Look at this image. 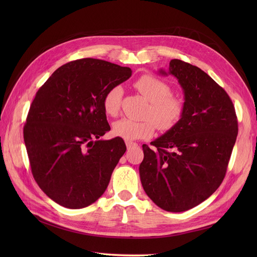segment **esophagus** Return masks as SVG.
<instances>
[{
	"instance_id": "esophagus-1",
	"label": "esophagus",
	"mask_w": 257,
	"mask_h": 257,
	"mask_svg": "<svg viewBox=\"0 0 257 257\" xmlns=\"http://www.w3.org/2000/svg\"><path fill=\"white\" fill-rule=\"evenodd\" d=\"M126 146H127V149L130 150V149H134V148H138L139 147V144L137 143H133V142H126Z\"/></svg>"
}]
</instances>
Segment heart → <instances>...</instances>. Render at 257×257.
<instances>
[{
    "label": "heart",
    "mask_w": 257,
    "mask_h": 257,
    "mask_svg": "<svg viewBox=\"0 0 257 257\" xmlns=\"http://www.w3.org/2000/svg\"><path fill=\"white\" fill-rule=\"evenodd\" d=\"M136 87L151 102L148 116L153 117L158 128L168 130L178 123L183 112V103L180 99L171 96V87L166 82L154 76L144 75L137 80ZM121 96L123 88L119 85L111 87L105 93L103 107L108 115H116ZM154 121L152 118L137 120L123 117L114 121L112 131L114 136L128 142L149 139L154 133Z\"/></svg>",
    "instance_id": "b5f03b06"
}]
</instances>
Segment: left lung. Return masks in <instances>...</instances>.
<instances>
[{
  "label": "left lung",
  "instance_id": "obj_1",
  "mask_svg": "<svg viewBox=\"0 0 257 257\" xmlns=\"http://www.w3.org/2000/svg\"><path fill=\"white\" fill-rule=\"evenodd\" d=\"M183 90V112L164 136L143 145L144 191L164 210L181 212L209 198L222 183L237 137V118L227 92L199 67L179 59L169 70Z\"/></svg>",
  "mask_w": 257,
  "mask_h": 257
}]
</instances>
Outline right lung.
Listing matches in <instances>:
<instances>
[{
    "mask_svg": "<svg viewBox=\"0 0 257 257\" xmlns=\"http://www.w3.org/2000/svg\"><path fill=\"white\" fill-rule=\"evenodd\" d=\"M131 75L129 67L83 58L60 66L36 92L24 141L35 181L57 204L83 208L106 191L126 145L100 139L110 130L103 99Z\"/></svg>",
    "mask_w": 257,
    "mask_h": 257,
    "instance_id": "1",
    "label": "right lung"
}]
</instances>
